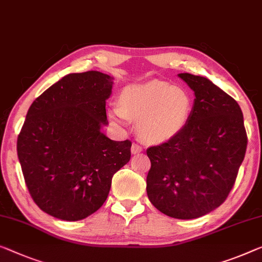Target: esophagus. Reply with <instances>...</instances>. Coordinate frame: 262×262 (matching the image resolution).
Returning <instances> with one entry per match:
<instances>
[{
  "instance_id": "34e87169",
  "label": "esophagus",
  "mask_w": 262,
  "mask_h": 262,
  "mask_svg": "<svg viewBox=\"0 0 262 262\" xmlns=\"http://www.w3.org/2000/svg\"><path fill=\"white\" fill-rule=\"evenodd\" d=\"M141 151H142V147L140 146V144L133 143V146H132V153L133 154H139V153H141Z\"/></svg>"
}]
</instances>
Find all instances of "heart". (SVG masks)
<instances>
[{
	"instance_id": "heart-1",
	"label": "heart",
	"mask_w": 262,
	"mask_h": 262,
	"mask_svg": "<svg viewBox=\"0 0 262 262\" xmlns=\"http://www.w3.org/2000/svg\"><path fill=\"white\" fill-rule=\"evenodd\" d=\"M193 112V97L185 88L162 80L132 83L121 93L120 106L111 109V119L126 124L139 120L138 134L143 141L166 143L185 129Z\"/></svg>"
}]
</instances>
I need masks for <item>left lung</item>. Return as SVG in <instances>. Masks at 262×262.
I'll return each mask as SVG.
<instances>
[{
  "mask_svg": "<svg viewBox=\"0 0 262 262\" xmlns=\"http://www.w3.org/2000/svg\"><path fill=\"white\" fill-rule=\"evenodd\" d=\"M179 77L195 99L189 122L170 141L149 147L147 195L170 217L204 216L224 204L244 161L247 135L241 108L204 76Z\"/></svg>",
  "mask_w": 262,
  "mask_h": 262,
  "instance_id": "8db88e82",
  "label": "left lung"
}]
</instances>
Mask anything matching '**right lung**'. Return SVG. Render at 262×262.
I'll use <instances>...</instances> for the list:
<instances>
[{"label": "right lung", "instance_id": "add662e5", "mask_svg": "<svg viewBox=\"0 0 262 262\" xmlns=\"http://www.w3.org/2000/svg\"><path fill=\"white\" fill-rule=\"evenodd\" d=\"M113 77L68 74L31 103L17 138V156L35 204L49 215L77 221L95 213L116 171L130 160L129 140L103 134Z\"/></svg>", "mask_w": 262, "mask_h": 262}]
</instances>
